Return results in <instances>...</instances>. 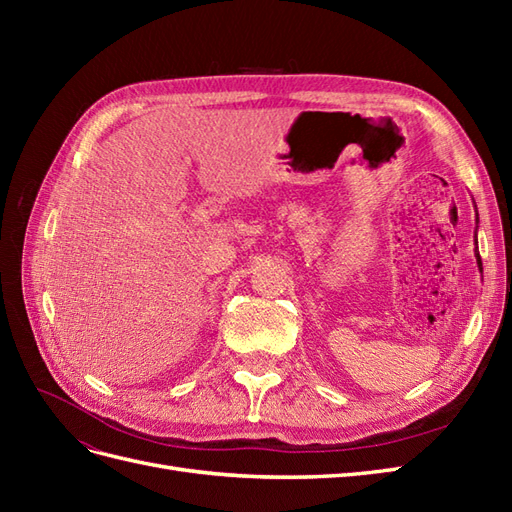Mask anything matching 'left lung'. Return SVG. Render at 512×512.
<instances>
[{
  "label": "left lung",
  "instance_id": "left-lung-1",
  "mask_svg": "<svg viewBox=\"0 0 512 512\" xmlns=\"http://www.w3.org/2000/svg\"><path fill=\"white\" fill-rule=\"evenodd\" d=\"M476 224H478V213H476ZM476 241V239H474ZM478 243V241H476ZM476 265H478V269H480V273H483V262H480V256H478V252H476Z\"/></svg>",
  "mask_w": 512,
  "mask_h": 512
}]
</instances>
